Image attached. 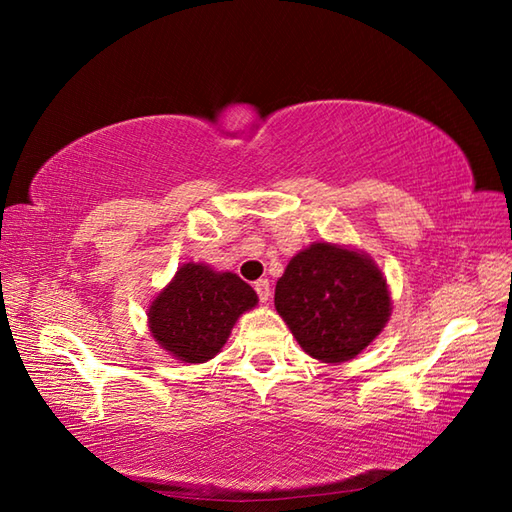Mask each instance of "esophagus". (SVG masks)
<instances>
[{
  "mask_svg": "<svg viewBox=\"0 0 512 512\" xmlns=\"http://www.w3.org/2000/svg\"><path fill=\"white\" fill-rule=\"evenodd\" d=\"M255 292H257V297H259V301H268L270 299V284H268V279H259V281H255Z\"/></svg>",
  "mask_w": 512,
  "mask_h": 512,
  "instance_id": "1",
  "label": "esophagus"
}]
</instances>
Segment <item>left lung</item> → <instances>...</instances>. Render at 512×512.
I'll return each mask as SVG.
<instances>
[{"label":"left lung","instance_id":"8db88e82","mask_svg":"<svg viewBox=\"0 0 512 512\" xmlns=\"http://www.w3.org/2000/svg\"><path fill=\"white\" fill-rule=\"evenodd\" d=\"M275 308L312 358L345 363L383 332L391 297L365 253L314 242L290 259L275 288Z\"/></svg>","mask_w":512,"mask_h":512}]
</instances>
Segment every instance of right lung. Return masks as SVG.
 <instances>
[{
  "label": "right lung",
  "instance_id": "1",
  "mask_svg": "<svg viewBox=\"0 0 512 512\" xmlns=\"http://www.w3.org/2000/svg\"><path fill=\"white\" fill-rule=\"evenodd\" d=\"M255 306V290L235 273L189 262L151 301L149 332L178 361L204 363L222 350L235 321Z\"/></svg>",
  "mask_w": 512,
  "mask_h": 512
}]
</instances>
